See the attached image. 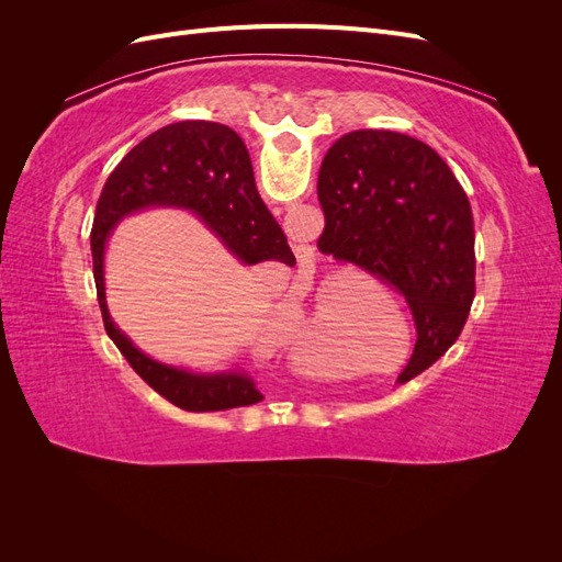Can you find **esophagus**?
<instances>
[{"label":"esophagus","mask_w":562,"mask_h":562,"mask_svg":"<svg viewBox=\"0 0 562 562\" xmlns=\"http://www.w3.org/2000/svg\"><path fill=\"white\" fill-rule=\"evenodd\" d=\"M295 258H297V265H300V267H307V265H312V260H314V248H310V246H302V248H297Z\"/></svg>","instance_id":"esophagus-1"}]
</instances>
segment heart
Wrapping results in <instances>:
<instances>
[{"mask_svg": "<svg viewBox=\"0 0 562 562\" xmlns=\"http://www.w3.org/2000/svg\"><path fill=\"white\" fill-rule=\"evenodd\" d=\"M303 318L300 319L299 316ZM323 318H326V312L321 307V295L316 293L312 307L307 310V314L300 312V302H293L291 310H288L285 316V333L293 330V359L302 356V351L307 349L314 339L318 337L321 328H323Z\"/></svg>", "mask_w": 562, "mask_h": 562, "instance_id": "1", "label": "heart"}]
</instances>
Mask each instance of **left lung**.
<instances>
[{
  "instance_id": "left-lung-1",
  "label": "left lung",
  "mask_w": 562,
  "mask_h": 562,
  "mask_svg": "<svg viewBox=\"0 0 562 562\" xmlns=\"http://www.w3.org/2000/svg\"><path fill=\"white\" fill-rule=\"evenodd\" d=\"M318 250L403 293L417 328L398 382L434 366L462 333L475 295L473 217L448 164L411 135L351 131L321 164Z\"/></svg>"
}]
</instances>
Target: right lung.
<instances>
[{
  "label": "right lung",
  "mask_w": 562,
  "mask_h": 562,
  "mask_svg": "<svg viewBox=\"0 0 562 562\" xmlns=\"http://www.w3.org/2000/svg\"><path fill=\"white\" fill-rule=\"evenodd\" d=\"M149 209L192 211L236 260L293 267L295 255L258 194L239 133L215 122H178L147 135L108 178L91 232L93 277L105 330L138 375L187 413L229 411L260 403L258 384L244 370L194 372L140 351L119 330L105 300V248L124 217Z\"/></svg>",
  "instance_id": "right-lung-1"
}]
</instances>
